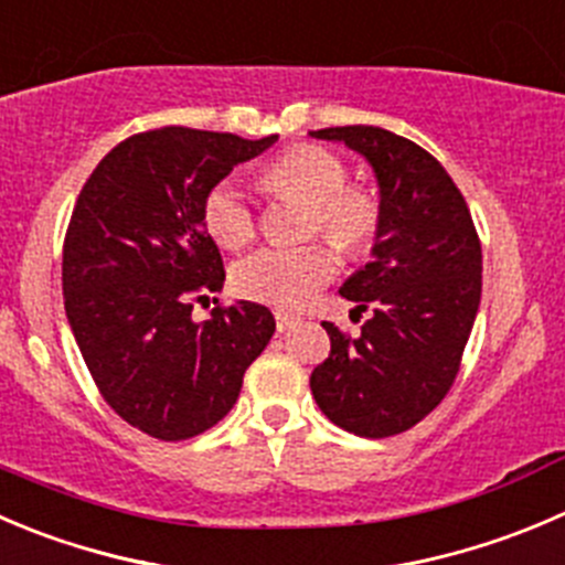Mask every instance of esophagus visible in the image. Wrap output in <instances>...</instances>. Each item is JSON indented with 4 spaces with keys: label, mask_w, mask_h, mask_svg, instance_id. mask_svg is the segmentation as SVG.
<instances>
[{
    "label": "esophagus",
    "mask_w": 565,
    "mask_h": 565,
    "mask_svg": "<svg viewBox=\"0 0 565 565\" xmlns=\"http://www.w3.org/2000/svg\"><path fill=\"white\" fill-rule=\"evenodd\" d=\"M300 322V317H295V315H287V311H276V328H278V333H284V331H289V328H295Z\"/></svg>",
    "instance_id": "esophagus-1"
}]
</instances>
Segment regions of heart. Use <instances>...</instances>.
Listing matches in <instances>:
<instances>
[{"label":"heart","mask_w":565,"mask_h":565,"mask_svg":"<svg viewBox=\"0 0 565 565\" xmlns=\"http://www.w3.org/2000/svg\"><path fill=\"white\" fill-rule=\"evenodd\" d=\"M342 157L322 146L300 143L267 162L259 182L273 199L309 204L303 234H322L339 254H366L381 234V199L372 190L348 184ZM204 226L217 245L237 250L256 237V212L234 179H221L204 195ZM337 273V256L326 243L298 248H262L232 267V289L245 300L298 309Z\"/></svg>","instance_id":"heart-1"}]
</instances>
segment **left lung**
<instances>
[{
    "label": "left lung",
    "instance_id": "8db88e82",
    "mask_svg": "<svg viewBox=\"0 0 565 565\" xmlns=\"http://www.w3.org/2000/svg\"><path fill=\"white\" fill-rule=\"evenodd\" d=\"M311 137L366 157L383 223L372 262L339 295L353 315L372 309L359 337L322 322L331 353L311 372L322 414L364 439L422 422L461 370L483 287V250L461 190L434 154L381 126H331Z\"/></svg>",
    "mask_w": 565,
    "mask_h": 565
}]
</instances>
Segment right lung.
<instances>
[{
	"label": "right lung",
	"mask_w": 565,
	"mask_h": 565,
	"mask_svg": "<svg viewBox=\"0 0 565 565\" xmlns=\"http://www.w3.org/2000/svg\"><path fill=\"white\" fill-rule=\"evenodd\" d=\"M276 140L188 126L140 131L98 162L71 212L68 326L109 408L160 441L217 425L276 331L270 309L250 300L193 320V303L226 281L204 195Z\"/></svg>",
	"instance_id": "1"
}]
</instances>
